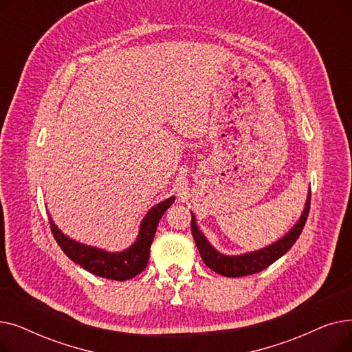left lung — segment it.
I'll use <instances>...</instances> for the list:
<instances>
[{
    "label": "left lung",
    "mask_w": 352,
    "mask_h": 352,
    "mask_svg": "<svg viewBox=\"0 0 352 352\" xmlns=\"http://www.w3.org/2000/svg\"><path fill=\"white\" fill-rule=\"evenodd\" d=\"M309 204H311V191L308 192L305 208L298 219V223L295 224L288 234H285L278 241L261 248L258 251H252L243 255H224L218 252L206 238V235L199 231L195 223V217L191 214V232L195 239V244L198 247V251L201 254V258L204 260L206 265L210 267L217 274H221L224 276H245L251 274H256L267 267H270L272 263H275L278 258H281L287 251L291 250V247L297 241L298 236L302 232V228L305 227L308 212H309Z\"/></svg>",
    "instance_id": "obj_1"
}]
</instances>
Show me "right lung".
Returning <instances> with one entry per match:
<instances>
[{"label": "right lung", "instance_id": "obj_1", "mask_svg": "<svg viewBox=\"0 0 352 352\" xmlns=\"http://www.w3.org/2000/svg\"><path fill=\"white\" fill-rule=\"evenodd\" d=\"M174 201L175 197H170L168 199L161 201L160 204L148 211L141 223L135 243L121 252H108L74 241V239L68 238L57 228L51 217L50 227L55 241L58 243L64 254L71 258V261L81 265L91 274L102 276V278L126 281L129 278H134L135 275L142 272L146 267L148 258H150V248L160 219L166 208L173 206Z\"/></svg>", "mask_w": 352, "mask_h": 352}]
</instances>
